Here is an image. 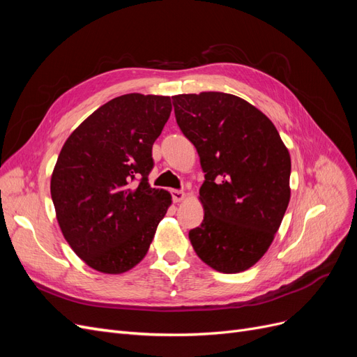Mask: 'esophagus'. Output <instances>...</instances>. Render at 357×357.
Wrapping results in <instances>:
<instances>
[{
	"label": "esophagus",
	"instance_id": "obj_1",
	"mask_svg": "<svg viewBox=\"0 0 357 357\" xmlns=\"http://www.w3.org/2000/svg\"><path fill=\"white\" fill-rule=\"evenodd\" d=\"M171 197H172V201L174 202H181L183 199H185V197H186V193L183 192V190H177V189H172L171 190Z\"/></svg>",
	"mask_w": 357,
	"mask_h": 357
}]
</instances>
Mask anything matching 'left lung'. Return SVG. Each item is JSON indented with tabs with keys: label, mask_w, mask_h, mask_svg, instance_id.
<instances>
[{
	"label": "left lung",
	"mask_w": 357,
	"mask_h": 357,
	"mask_svg": "<svg viewBox=\"0 0 357 357\" xmlns=\"http://www.w3.org/2000/svg\"><path fill=\"white\" fill-rule=\"evenodd\" d=\"M181 132L197 147L205 180L204 220L189 231L202 262L245 271L271 245L290 201V155L274 123L240 96H172Z\"/></svg>",
	"instance_id": "1"
}]
</instances>
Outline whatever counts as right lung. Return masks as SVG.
<instances>
[{
	"mask_svg": "<svg viewBox=\"0 0 357 357\" xmlns=\"http://www.w3.org/2000/svg\"><path fill=\"white\" fill-rule=\"evenodd\" d=\"M171 109L169 96H117L62 146L50 180L56 219L74 253L96 271L122 274L142 262L171 205L169 193L147 178Z\"/></svg>",
	"mask_w": 357,
	"mask_h": 357,
	"instance_id": "obj_1",
	"label": "right lung"
}]
</instances>
